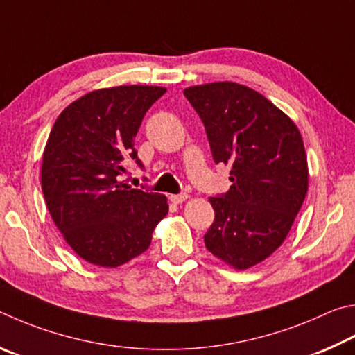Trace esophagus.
Listing matches in <instances>:
<instances>
[{
  "instance_id": "1",
  "label": "esophagus",
  "mask_w": 355,
  "mask_h": 355,
  "mask_svg": "<svg viewBox=\"0 0 355 355\" xmlns=\"http://www.w3.org/2000/svg\"><path fill=\"white\" fill-rule=\"evenodd\" d=\"M189 195L187 193H179V195H171L170 200L174 202V204H181L184 201H187Z\"/></svg>"
}]
</instances>
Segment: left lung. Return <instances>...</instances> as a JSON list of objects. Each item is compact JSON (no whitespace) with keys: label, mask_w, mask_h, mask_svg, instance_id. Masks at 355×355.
I'll return each instance as SVG.
<instances>
[{"label":"left lung","mask_w":355,"mask_h":355,"mask_svg":"<svg viewBox=\"0 0 355 355\" xmlns=\"http://www.w3.org/2000/svg\"><path fill=\"white\" fill-rule=\"evenodd\" d=\"M184 95L204 123L215 164L231 168V189L209 198L215 221L204 243L229 266L248 270L284 243L307 195L302 137L281 109L246 85H193Z\"/></svg>","instance_id":"1"}]
</instances>
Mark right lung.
I'll list each match as a JSON object with an SVG mask.
<instances>
[{
    "instance_id": "add662e5",
    "label": "right lung",
    "mask_w": 355,
    "mask_h": 355,
    "mask_svg": "<svg viewBox=\"0 0 355 355\" xmlns=\"http://www.w3.org/2000/svg\"><path fill=\"white\" fill-rule=\"evenodd\" d=\"M165 87L120 85L87 93L62 110L42 157L46 207L71 250L89 263L116 268L145 252L166 196L120 181L141 166L134 139Z\"/></svg>"
}]
</instances>
